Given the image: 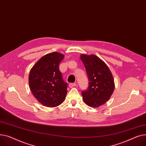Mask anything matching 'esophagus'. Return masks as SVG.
I'll return each mask as SVG.
<instances>
[{"mask_svg": "<svg viewBox=\"0 0 146 146\" xmlns=\"http://www.w3.org/2000/svg\"><path fill=\"white\" fill-rule=\"evenodd\" d=\"M76 83H70V84H69V87H70V88H72V87L76 86Z\"/></svg>", "mask_w": 146, "mask_h": 146, "instance_id": "34e87169", "label": "esophagus"}]
</instances>
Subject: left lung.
Returning a JSON list of instances; mask_svg holds the SVG:
<instances>
[{
	"label": "left lung",
	"instance_id": "8db88e82",
	"mask_svg": "<svg viewBox=\"0 0 146 146\" xmlns=\"http://www.w3.org/2000/svg\"><path fill=\"white\" fill-rule=\"evenodd\" d=\"M88 78V87L82 91L84 101L88 106L98 107L106 103L114 90V79L104 61L95 55H81Z\"/></svg>",
	"mask_w": 146,
	"mask_h": 146
}]
</instances>
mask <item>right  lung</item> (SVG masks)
<instances>
[{
	"label": "right lung",
	"instance_id": "obj_1",
	"mask_svg": "<svg viewBox=\"0 0 146 146\" xmlns=\"http://www.w3.org/2000/svg\"><path fill=\"white\" fill-rule=\"evenodd\" d=\"M64 55L54 52L42 56L34 65L29 76L30 89L43 106L55 107L65 99L68 84L59 69Z\"/></svg>",
	"mask_w": 146,
	"mask_h": 146
}]
</instances>
